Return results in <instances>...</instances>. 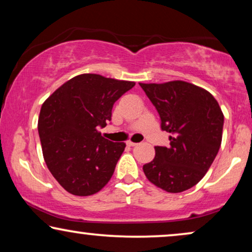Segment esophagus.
Segmentation results:
<instances>
[{
  "label": "esophagus",
  "instance_id": "esophagus-1",
  "mask_svg": "<svg viewBox=\"0 0 252 252\" xmlns=\"http://www.w3.org/2000/svg\"><path fill=\"white\" fill-rule=\"evenodd\" d=\"M137 143H135V142H132V141H127V146H129V147H135Z\"/></svg>",
  "mask_w": 252,
  "mask_h": 252
}]
</instances>
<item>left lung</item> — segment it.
<instances>
[{
  "mask_svg": "<svg viewBox=\"0 0 252 252\" xmlns=\"http://www.w3.org/2000/svg\"><path fill=\"white\" fill-rule=\"evenodd\" d=\"M159 113L170 146L155 147L153 161L143 165L151 184L167 192H181L202 180L218 154L223 113L208 91L189 82L141 84Z\"/></svg>",
  "mask_w": 252,
  "mask_h": 252,
  "instance_id": "obj_1",
  "label": "left lung"
}]
</instances>
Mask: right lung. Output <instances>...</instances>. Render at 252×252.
<instances>
[{
  "label": "right lung",
  "mask_w": 252,
  "mask_h": 252,
  "mask_svg": "<svg viewBox=\"0 0 252 252\" xmlns=\"http://www.w3.org/2000/svg\"><path fill=\"white\" fill-rule=\"evenodd\" d=\"M135 82L85 73L56 89L41 106L37 129L50 173L65 190L89 196L111 179L124 142L104 139L115 102Z\"/></svg>",
  "instance_id": "add662e5"
}]
</instances>
